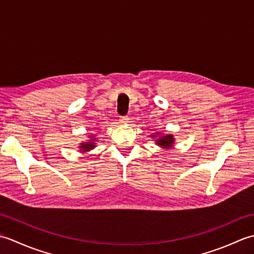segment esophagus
Returning <instances> with one entry per match:
<instances>
[{"mask_svg": "<svg viewBox=\"0 0 254 254\" xmlns=\"http://www.w3.org/2000/svg\"><path fill=\"white\" fill-rule=\"evenodd\" d=\"M119 121H120V123H122V124H126L127 122H128V117H121Z\"/></svg>", "mask_w": 254, "mask_h": 254, "instance_id": "esophagus-1", "label": "esophagus"}]
</instances>
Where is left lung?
I'll use <instances>...</instances> for the list:
<instances>
[{
  "label": "left lung",
  "instance_id": "8db88e82",
  "mask_svg": "<svg viewBox=\"0 0 254 254\" xmlns=\"http://www.w3.org/2000/svg\"><path fill=\"white\" fill-rule=\"evenodd\" d=\"M150 136L155 137V135H150ZM174 143H175V138H174V135H171V134L161 135L158 139H156V144L163 148H170L174 146Z\"/></svg>",
  "mask_w": 254,
  "mask_h": 254
}]
</instances>
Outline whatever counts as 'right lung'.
<instances>
[{"mask_svg":"<svg viewBox=\"0 0 254 254\" xmlns=\"http://www.w3.org/2000/svg\"><path fill=\"white\" fill-rule=\"evenodd\" d=\"M91 137V139L89 142H85V143H80V146H79V148H80V150L79 152H82V153H85V152H89V150H91V149H94V147H96V143H95V137H93V136H90Z\"/></svg>","mask_w":254,"mask_h":254,"instance_id":"add662e5","label":"right lung"}]
</instances>
